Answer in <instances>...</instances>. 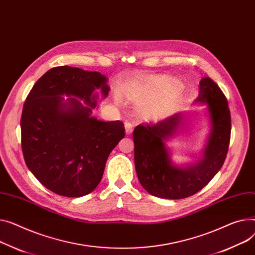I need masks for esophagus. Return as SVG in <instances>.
<instances>
[{
  "instance_id": "1",
  "label": "esophagus",
  "mask_w": 255,
  "mask_h": 255,
  "mask_svg": "<svg viewBox=\"0 0 255 255\" xmlns=\"http://www.w3.org/2000/svg\"><path fill=\"white\" fill-rule=\"evenodd\" d=\"M125 130H126V134H131L132 130H133V124L131 122H125Z\"/></svg>"
}]
</instances>
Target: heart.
<instances>
[{"mask_svg": "<svg viewBox=\"0 0 255 255\" xmlns=\"http://www.w3.org/2000/svg\"><path fill=\"white\" fill-rule=\"evenodd\" d=\"M167 88V81L161 77H149L142 85L140 95L144 98H152L159 95ZM177 99L174 92H166L157 98L149 107V110L154 113H162L171 108Z\"/></svg>", "mask_w": 255, "mask_h": 255, "instance_id": "heart-1", "label": "heart"}]
</instances>
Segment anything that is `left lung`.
Wrapping results in <instances>:
<instances>
[{"instance_id": "obj_1", "label": "left lung", "mask_w": 255, "mask_h": 255, "mask_svg": "<svg viewBox=\"0 0 255 255\" xmlns=\"http://www.w3.org/2000/svg\"><path fill=\"white\" fill-rule=\"evenodd\" d=\"M199 89L196 101L208 105L212 129L203 158L197 164L184 168L173 165L165 147L164 140L175 132L181 115L140 124L133 131L137 177L152 196L171 200L193 196L209 183L225 163L232 129L227 97L208 77L201 80Z\"/></svg>"}]
</instances>
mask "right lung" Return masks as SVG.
I'll return each instance as SVG.
<instances>
[{
  "label": "right lung",
  "mask_w": 255,
  "mask_h": 255,
  "mask_svg": "<svg viewBox=\"0 0 255 255\" xmlns=\"http://www.w3.org/2000/svg\"><path fill=\"white\" fill-rule=\"evenodd\" d=\"M107 77L67 65L49 70L33 85L22 109L21 148L27 168L51 192L64 197L91 193L107 160L125 136L121 121L92 117L95 89L109 94ZM84 99L83 106L74 98Z\"/></svg>",
  "instance_id": "add662e5"
}]
</instances>
